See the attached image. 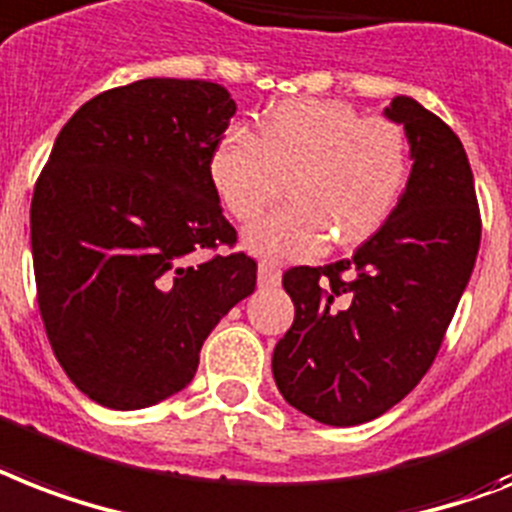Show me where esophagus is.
<instances>
[{
	"instance_id": "obj_1",
	"label": "esophagus",
	"mask_w": 512,
	"mask_h": 512,
	"mask_svg": "<svg viewBox=\"0 0 512 512\" xmlns=\"http://www.w3.org/2000/svg\"><path fill=\"white\" fill-rule=\"evenodd\" d=\"M278 281H281V270H278L276 263L263 260V263L257 265V284H260V286H276Z\"/></svg>"
}]
</instances>
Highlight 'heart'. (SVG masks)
Listing matches in <instances>:
<instances>
[{
	"label": "heart",
	"instance_id": "heart-1",
	"mask_svg": "<svg viewBox=\"0 0 512 512\" xmlns=\"http://www.w3.org/2000/svg\"><path fill=\"white\" fill-rule=\"evenodd\" d=\"M210 181L236 220L249 223L284 194L292 205L249 228L244 242L268 257L318 255L334 236L355 247L376 234L410 176V141L389 118H363L334 99H286L255 134L228 128L210 155Z\"/></svg>",
	"mask_w": 512,
	"mask_h": 512
}]
</instances>
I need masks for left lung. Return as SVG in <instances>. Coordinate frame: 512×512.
<instances>
[{"label": "left lung", "instance_id": "8db88e82", "mask_svg": "<svg viewBox=\"0 0 512 512\" xmlns=\"http://www.w3.org/2000/svg\"><path fill=\"white\" fill-rule=\"evenodd\" d=\"M384 118L405 128L400 205L350 260L286 270L294 323L273 350L278 392L326 426L384 415L426 376L476 265L481 218L463 144L413 97Z\"/></svg>", "mask_w": 512, "mask_h": 512}]
</instances>
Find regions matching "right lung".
<instances>
[{"label":"right lung","mask_w":512,"mask_h":512,"mask_svg":"<svg viewBox=\"0 0 512 512\" xmlns=\"http://www.w3.org/2000/svg\"><path fill=\"white\" fill-rule=\"evenodd\" d=\"M236 112L223 86L144 78L62 126L31 202L41 321L89 400L141 410L189 384L223 315L255 292L210 155Z\"/></svg>","instance_id":"obj_1"}]
</instances>
